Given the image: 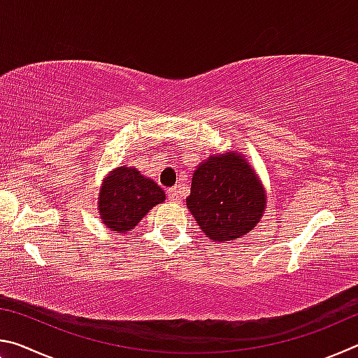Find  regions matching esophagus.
Listing matches in <instances>:
<instances>
[{
	"label": "esophagus",
	"instance_id": "1",
	"mask_svg": "<svg viewBox=\"0 0 358 358\" xmlns=\"http://www.w3.org/2000/svg\"><path fill=\"white\" fill-rule=\"evenodd\" d=\"M167 197H169V201L171 202H180L181 201V196H180V191H178V187H171V189L167 191Z\"/></svg>",
	"mask_w": 358,
	"mask_h": 358
}]
</instances>
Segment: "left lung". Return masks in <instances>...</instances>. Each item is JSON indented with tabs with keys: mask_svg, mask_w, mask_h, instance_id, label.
I'll list each match as a JSON object with an SVG mask.
<instances>
[{
	"mask_svg": "<svg viewBox=\"0 0 358 358\" xmlns=\"http://www.w3.org/2000/svg\"><path fill=\"white\" fill-rule=\"evenodd\" d=\"M186 205L210 240L229 241L251 232L259 222L265 194L246 159L220 155L199 164Z\"/></svg>",
	"mask_w": 358,
	"mask_h": 358,
	"instance_id": "8db88e82",
	"label": "left lung"
}]
</instances>
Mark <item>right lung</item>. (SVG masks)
I'll return each mask as SVG.
<instances>
[{"mask_svg":"<svg viewBox=\"0 0 358 358\" xmlns=\"http://www.w3.org/2000/svg\"><path fill=\"white\" fill-rule=\"evenodd\" d=\"M164 199V191L153 180L142 177L136 169L118 167L107 177L99 194L101 220L108 229L126 234Z\"/></svg>","mask_w":358,"mask_h":358,"instance_id":"obj_1","label":"right lung"}]
</instances>
